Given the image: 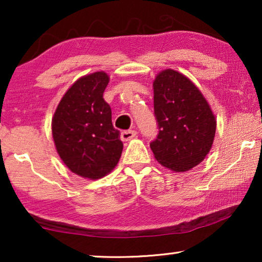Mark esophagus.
I'll use <instances>...</instances> for the list:
<instances>
[{
    "mask_svg": "<svg viewBox=\"0 0 262 262\" xmlns=\"http://www.w3.org/2000/svg\"><path fill=\"white\" fill-rule=\"evenodd\" d=\"M136 135H137V132H136L135 130H124V131H121L120 138H121V141L127 142L134 137H136Z\"/></svg>",
    "mask_w": 262,
    "mask_h": 262,
    "instance_id": "esophagus-1",
    "label": "esophagus"
}]
</instances>
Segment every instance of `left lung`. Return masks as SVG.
Masks as SVG:
<instances>
[{
    "label": "left lung",
    "instance_id": "1",
    "mask_svg": "<svg viewBox=\"0 0 262 262\" xmlns=\"http://www.w3.org/2000/svg\"><path fill=\"white\" fill-rule=\"evenodd\" d=\"M154 113L159 134L150 148L162 166L186 171L205 159L216 134V119L205 98L187 77L171 69L157 75Z\"/></svg>",
    "mask_w": 262,
    "mask_h": 262
}]
</instances>
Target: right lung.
<instances>
[{"instance_id":"right-lung-1","label":"right lung","mask_w":262,"mask_h":262,"mask_svg":"<svg viewBox=\"0 0 262 262\" xmlns=\"http://www.w3.org/2000/svg\"><path fill=\"white\" fill-rule=\"evenodd\" d=\"M108 81L102 71L78 78L52 119L59 157L73 173L92 180L108 174L123 151L120 132L113 127L112 111L103 100Z\"/></svg>"}]
</instances>
